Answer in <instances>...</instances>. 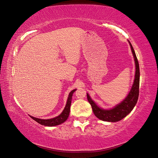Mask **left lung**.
I'll use <instances>...</instances> for the list:
<instances>
[{
	"label": "left lung",
	"mask_w": 158,
	"mask_h": 158,
	"mask_svg": "<svg viewBox=\"0 0 158 158\" xmlns=\"http://www.w3.org/2000/svg\"><path fill=\"white\" fill-rule=\"evenodd\" d=\"M129 42V44H130L132 53L135 60V75L134 82L131 89V91L129 92L128 96L125 98V99L118 104V106L114 107L113 109L103 110L98 107L94 102L91 99L88 94H87L88 101L89 104L91 105L94 115L98 118L103 120V121L117 122L124 118L134 109L138 99L139 85H140V69H139L138 61L136 55H135L134 48H133L130 42Z\"/></svg>",
	"instance_id": "8db88e82"
}]
</instances>
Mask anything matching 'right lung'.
Segmentation results:
<instances>
[{
    "instance_id": "right-lung-1",
    "label": "right lung",
    "mask_w": 158,
    "mask_h": 158,
    "mask_svg": "<svg viewBox=\"0 0 158 158\" xmlns=\"http://www.w3.org/2000/svg\"><path fill=\"white\" fill-rule=\"evenodd\" d=\"M76 89H73V90L71 91L70 92V94L69 95V97H68V100H67V103L66 105V107H65L64 110L60 116H58L55 118H51V119H47V120H44V119H40V118H35V117L31 116V118H33L35 121L38 122L40 123V125H44V126H48V127H52V126H55V125H60L61 123H63L64 122L66 121L67 120L68 117L69 116L70 114V105H71V101H72V97H73V94L74 93Z\"/></svg>"
}]
</instances>
